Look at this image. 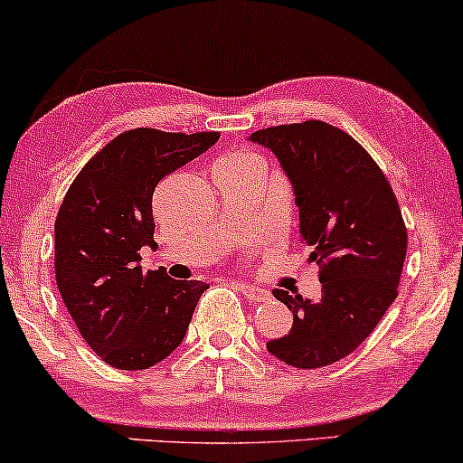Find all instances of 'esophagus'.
Returning <instances> with one entry per match:
<instances>
[{"instance_id": "1", "label": "esophagus", "mask_w": 463, "mask_h": 463, "mask_svg": "<svg viewBox=\"0 0 463 463\" xmlns=\"http://www.w3.org/2000/svg\"><path fill=\"white\" fill-rule=\"evenodd\" d=\"M238 288H240V293H242L246 299H250V301H265V299H269L268 290L259 288V287H252V284L242 282V284H238Z\"/></svg>"}]
</instances>
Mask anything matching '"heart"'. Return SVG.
<instances>
[{
  "mask_svg": "<svg viewBox=\"0 0 463 463\" xmlns=\"http://www.w3.org/2000/svg\"><path fill=\"white\" fill-rule=\"evenodd\" d=\"M244 162H261V157L250 149H233L227 156L221 157L217 164H244Z\"/></svg>",
  "mask_w": 463,
  "mask_h": 463,
  "instance_id": "heart-1",
  "label": "heart"
}]
</instances>
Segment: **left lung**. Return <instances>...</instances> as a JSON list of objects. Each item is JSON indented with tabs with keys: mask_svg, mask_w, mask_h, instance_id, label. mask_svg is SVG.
Returning <instances> with one entry per match:
<instances>
[{
	"mask_svg": "<svg viewBox=\"0 0 463 463\" xmlns=\"http://www.w3.org/2000/svg\"><path fill=\"white\" fill-rule=\"evenodd\" d=\"M293 183L301 242L320 265V299L274 288L293 309V326L268 352L295 369H320L352 354L398 295L407 227L388 179L363 145L309 119L257 130Z\"/></svg>",
	"mask_w": 463,
	"mask_h": 463,
	"instance_id": "8db88e82",
	"label": "left lung"
}]
</instances>
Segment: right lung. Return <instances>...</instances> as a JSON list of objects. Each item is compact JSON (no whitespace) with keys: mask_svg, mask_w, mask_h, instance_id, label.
<instances>
[{"mask_svg":"<svg viewBox=\"0 0 463 463\" xmlns=\"http://www.w3.org/2000/svg\"><path fill=\"white\" fill-rule=\"evenodd\" d=\"M219 132L135 128L80 170L54 223V271L67 312L92 352L122 371L149 369L181 345L200 280L143 271L154 240V192L164 176L219 141Z\"/></svg>","mask_w":463,"mask_h":463,"instance_id":"add662e5","label":"right lung"}]
</instances>
